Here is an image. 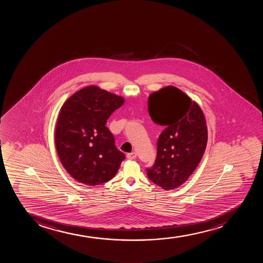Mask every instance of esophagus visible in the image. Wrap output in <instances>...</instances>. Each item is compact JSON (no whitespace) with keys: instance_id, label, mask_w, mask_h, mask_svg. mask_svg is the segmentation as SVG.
<instances>
[{"instance_id":"1","label":"esophagus","mask_w":263,"mask_h":263,"mask_svg":"<svg viewBox=\"0 0 263 263\" xmlns=\"http://www.w3.org/2000/svg\"><path fill=\"white\" fill-rule=\"evenodd\" d=\"M137 154L136 152L128 153L127 155V158L129 160H133V159L136 158Z\"/></svg>"}]
</instances>
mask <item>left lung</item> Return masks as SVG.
Returning a JSON list of instances; mask_svg holds the SVG:
<instances>
[{"mask_svg":"<svg viewBox=\"0 0 263 263\" xmlns=\"http://www.w3.org/2000/svg\"><path fill=\"white\" fill-rule=\"evenodd\" d=\"M148 113L166 128L157 141V156L147 178L163 190H174L190 178L200 163L208 129L200 107L177 88L168 86L151 93Z\"/></svg>","mask_w":263,"mask_h":263,"instance_id":"obj_1","label":"left lung"}]
</instances>
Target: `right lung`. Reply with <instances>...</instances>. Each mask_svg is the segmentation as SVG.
<instances>
[{
  "label": "right lung",
  "mask_w": 263,
  "mask_h": 263,
  "mask_svg": "<svg viewBox=\"0 0 263 263\" xmlns=\"http://www.w3.org/2000/svg\"><path fill=\"white\" fill-rule=\"evenodd\" d=\"M124 99L96 86L82 88L63 104L55 127V147L68 174L88 186L113 178L125 155L106 127Z\"/></svg>",
  "instance_id": "1"
}]
</instances>
